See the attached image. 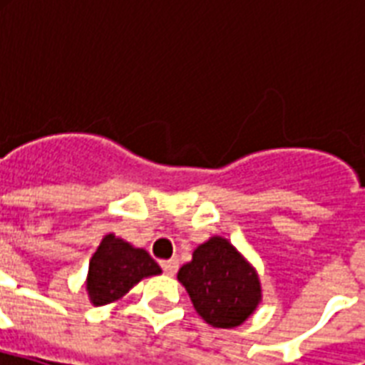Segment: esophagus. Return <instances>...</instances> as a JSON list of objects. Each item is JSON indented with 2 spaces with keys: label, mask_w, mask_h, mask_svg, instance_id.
Segmentation results:
<instances>
[{
  "label": "esophagus",
  "mask_w": 365,
  "mask_h": 365,
  "mask_svg": "<svg viewBox=\"0 0 365 365\" xmlns=\"http://www.w3.org/2000/svg\"><path fill=\"white\" fill-rule=\"evenodd\" d=\"M160 265H163V269H165L166 274H170V277H174V274H176V271H178V267H180V261H178L176 257H172V259L163 261Z\"/></svg>",
  "instance_id": "obj_1"
}]
</instances>
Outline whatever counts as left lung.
<instances>
[{"mask_svg":"<svg viewBox=\"0 0 365 365\" xmlns=\"http://www.w3.org/2000/svg\"><path fill=\"white\" fill-rule=\"evenodd\" d=\"M178 280L199 317L214 328L242 326L263 299L255 267L220 235L193 250L191 261L180 267Z\"/></svg>","mask_w":365,"mask_h":365,"instance_id":"1","label":"left lung"}]
</instances>
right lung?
Instances as JSON below:
<instances>
[{"label":"right lung","instance_id":"right-lung-1","mask_svg":"<svg viewBox=\"0 0 365 365\" xmlns=\"http://www.w3.org/2000/svg\"><path fill=\"white\" fill-rule=\"evenodd\" d=\"M160 272L159 263L145 250L108 233L88 261V301L94 307L119 303L140 280Z\"/></svg>","mask_w":365,"mask_h":365}]
</instances>
